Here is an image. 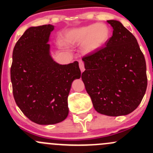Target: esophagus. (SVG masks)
Returning <instances> with one entry per match:
<instances>
[{"instance_id": "34e87169", "label": "esophagus", "mask_w": 153, "mask_h": 153, "mask_svg": "<svg viewBox=\"0 0 153 153\" xmlns=\"http://www.w3.org/2000/svg\"><path fill=\"white\" fill-rule=\"evenodd\" d=\"M79 67L81 69V72H84V64L82 61H79Z\"/></svg>"}]
</instances>
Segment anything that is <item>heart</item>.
I'll list each match as a JSON object with an SVG mask.
<instances>
[{"instance_id": "obj_1", "label": "heart", "mask_w": 153, "mask_h": 153, "mask_svg": "<svg viewBox=\"0 0 153 153\" xmlns=\"http://www.w3.org/2000/svg\"><path fill=\"white\" fill-rule=\"evenodd\" d=\"M110 38V30L105 24L98 23L68 30L62 36V41L68 47H75L83 44V52L92 54L99 50Z\"/></svg>"}]
</instances>
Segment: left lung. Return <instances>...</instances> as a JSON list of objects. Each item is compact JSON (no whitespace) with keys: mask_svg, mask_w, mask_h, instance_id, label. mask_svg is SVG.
Returning a JSON list of instances; mask_svg holds the SVG:
<instances>
[{"mask_svg":"<svg viewBox=\"0 0 153 153\" xmlns=\"http://www.w3.org/2000/svg\"><path fill=\"white\" fill-rule=\"evenodd\" d=\"M106 47L84 57L81 78L95 110L108 116L133 112L147 86L146 61L136 38L120 21L109 20Z\"/></svg>","mask_w":153,"mask_h":153,"instance_id":"8db88e82","label":"left lung"}]
</instances>
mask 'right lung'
<instances>
[{
  "instance_id": "obj_1",
  "label": "right lung",
  "mask_w": 153,
  "mask_h": 153,
  "mask_svg": "<svg viewBox=\"0 0 153 153\" xmlns=\"http://www.w3.org/2000/svg\"><path fill=\"white\" fill-rule=\"evenodd\" d=\"M54 26L29 27L12 52L11 81L16 104L33 122L55 124L69 113L67 98L72 81L81 78L78 61L59 64L48 44Z\"/></svg>"
}]
</instances>
